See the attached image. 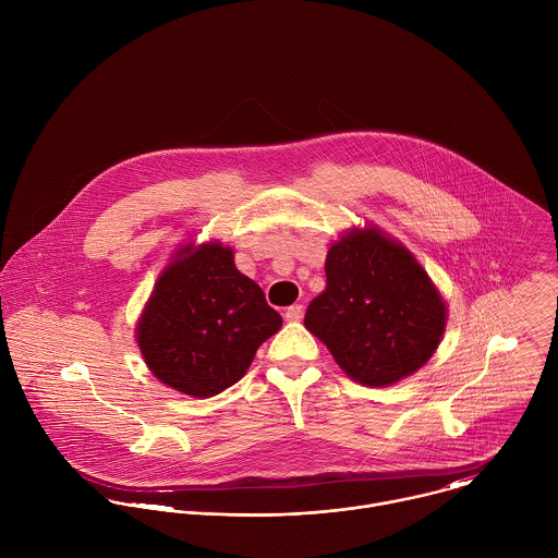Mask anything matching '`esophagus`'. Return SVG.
I'll return each mask as SVG.
<instances>
[{"label":"esophagus","mask_w":558,"mask_h":558,"mask_svg":"<svg viewBox=\"0 0 558 558\" xmlns=\"http://www.w3.org/2000/svg\"><path fill=\"white\" fill-rule=\"evenodd\" d=\"M302 317H304V306H302V304H293V306H289L287 313H284V319H287V322H302Z\"/></svg>","instance_id":"esophagus-1"}]
</instances>
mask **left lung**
Listing matches in <instances>:
<instances>
[{"instance_id":"obj_1","label":"left lung","mask_w":558,"mask_h":558,"mask_svg":"<svg viewBox=\"0 0 558 558\" xmlns=\"http://www.w3.org/2000/svg\"><path fill=\"white\" fill-rule=\"evenodd\" d=\"M328 284L304 317L338 366L366 386L418 371L438 349L446 308L414 256L381 232L344 234L326 258Z\"/></svg>"}]
</instances>
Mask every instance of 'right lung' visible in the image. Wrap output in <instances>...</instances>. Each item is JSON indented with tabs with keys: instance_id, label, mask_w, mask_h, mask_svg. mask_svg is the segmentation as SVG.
<instances>
[{
	"instance_id": "1",
	"label": "right lung",
	"mask_w": 558,
	"mask_h": 558,
	"mask_svg": "<svg viewBox=\"0 0 558 558\" xmlns=\"http://www.w3.org/2000/svg\"><path fill=\"white\" fill-rule=\"evenodd\" d=\"M282 317L220 243L185 247L159 278L137 324V344L157 379L192 397H214L247 371Z\"/></svg>"
}]
</instances>
